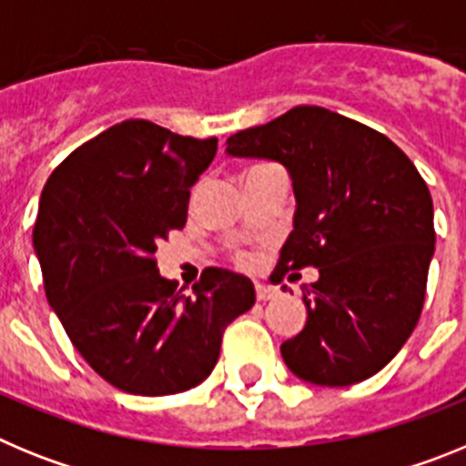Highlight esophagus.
I'll use <instances>...</instances> for the list:
<instances>
[{
	"label": "esophagus",
	"instance_id": "obj_1",
	"mask_svg": "<svg viewBox=\"0 0 466 466\" xmlns=\"http://www.w3.org/2000/svg\"><path fill=\"white\" fill-rule=\"evenodd\" d=\"M275 296H278V289H275V287L257 282V299L258 300H270V299H275Z\"/></svg>",
	"mask_w": 466,
	"mask_h": 466
}]
</instances>
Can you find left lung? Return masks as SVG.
I'll return each mask as SVG.
<instances>
[{
	"mask_svg": "<svg viewBox=\"0 0 466 466\" xmlns=\"http://www.w3.org/2000/svg\"><path fill=\"white\" fill-rule=\"evenodd\" d=\"M226 154L282 163L296 196L294 230L273 278L306 266L308 322L284 340L306 382L345 387L394 360L422 312L434 257V205L410 158L373 127L300 105L226 139Z\"/></svg>",
	"mask_w": 466,
	"mask_h": 466,
	"instance_id": "obj_1",
	"label": "left lung"
}]
</instances>
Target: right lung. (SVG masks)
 Segmentation results:
<instances>
[{
    "label": "right lung",
    "instance_id": "right-lung-1",
    "mask_svg": "<svg viewBox=\"0 0 466 466\" xmlns=\"http://www.w3.org/2000/svg\"><path fill=\"white\" fill-rule=\"evenodd\" d=\"M214 154L217 137L130 118L74 149L41 193L32 240L48 303L93 371L123 392L200 385L226 327L257 300L252 279L233 270L205 268L184 296L156 266Z\"/></svg>",
    "mask_w": 466,
    "mask_h": 466
}]
</instances>
